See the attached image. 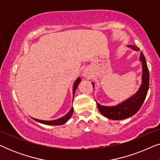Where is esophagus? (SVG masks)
I'll list each match as a JSON object with an SVG mask.
<instances>
[{
	"instance_id": "1",
	"label": "esophagus",
	"mask_w": 160,
	"mask_h": 160,
	"mask_svg": "<svg viewBox=\"0 0 160 160\" xmlns=\"http://www.w3.org/2000/svg\"><path fill=\"white\" fill-rule=\"evenodd\" d=\"M82 76H84V77H89V70L84 69V71H83V72H82Z\"/></svg>"
}]
</instances>
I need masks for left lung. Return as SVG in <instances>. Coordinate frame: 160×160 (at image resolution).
<instances>
[{
	"mask_svg": "<svg viewBox=\"0 0 160 160\" xmlns=\"http://www.w3.org/2000/svg\"><path fill=\"white\" fill-rule=\"evenodd\" d=\"M127 47L130 48L134 51L138 52L139 48L132 45H128ZM140 62L142 65V79L141 84L135 94L131 96L124 101L113 106H102L97 102L98 110L100 112L108 119L113 120H122L135 115L143 103L145 98L147 95L149 86V72L146 64L145 57L141 52L139 58ZM93 88L95 86L94 82H92Z\"/></svg>",
	"mask_w": 160,
	"mask_h": 160,
	"instance_id": "8db88e82",
	"label": "left lung"
}]
</instances>
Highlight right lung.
I'll return each instance as SVG.
<instances>
[{"instance_id":"right-lung-1","label":"right lung","mask_w":160,"mask_h":160,"mask_svg":"<svg viewBox=\"0 0 160 160\" xmlns=\"http://www.w3.org/2000/svg\"><path fill=\"white\" fill-rule=\"evenodd\" d=\"M81 81H82V80H81V78L78 77L73 83V102L74 95H75L76 90V89H77L78 85L79 84V83L81 82ZM73 107L72 106L71 110H70L64 116V117L59 118V119H58L51 120V121H46V120H41V119H35V118H32V119H33L35 121L38 122H39V123L46 124V125H62V124L66 123V122L68 121V120L70 119V118L71 117L72 114H73Z\"/></svg>"}]
</instances>
